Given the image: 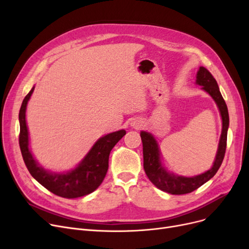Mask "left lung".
Segmentation results:
<instances>
[{"instance_id":"1","label":"left lung","mask_w":249,"mask_h":249,"mask_svg":"<svg viewBox=\"0 0 249 249\" xmlns=\"http://www.w3.org/2000/svg\"><path fill=\"white\" fill-rule=\"evenodd\" d=\"M196 84L201 86L202 89L213 98L219 108L222 118V133L219 141V146L213 166L209 171L191 178L176 176L175 174L168 173L161 164L160 152L155 138L150 133L145 131H141L140 133L143 145V167H144L146 176L155 187L172 195H184L192 193L212 178L221 166L226 151L229 114L226 103L220 93L218 84L211 72L204 67H200L197 72Z\"/></svg>"}]
</instances>
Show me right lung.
Here are the masks:
<instances>
[{
  "instance_id": "obj_1",
  "label": "right lung",
  "mask_w": 249,
  "mask_h": 249,
  "mask_svg": "<svg viewBox=\"0 0 249 249\" xmlns=\"http://www.w3.org/2000/svg\"><path fill=\"white\" fill-rule=\"evenodd\" d=\"M34 87L22 102L19 112V144L24 162L31 176L51 193L62 198L74 199L93 193L102 184L109 166V155L112 148L125 134L119 130L101 137L85 159L72 171L67 174H54L39 165L29 149L28 128L26 124V107L33 93Z\"/></svg>"
}]
</instances>
